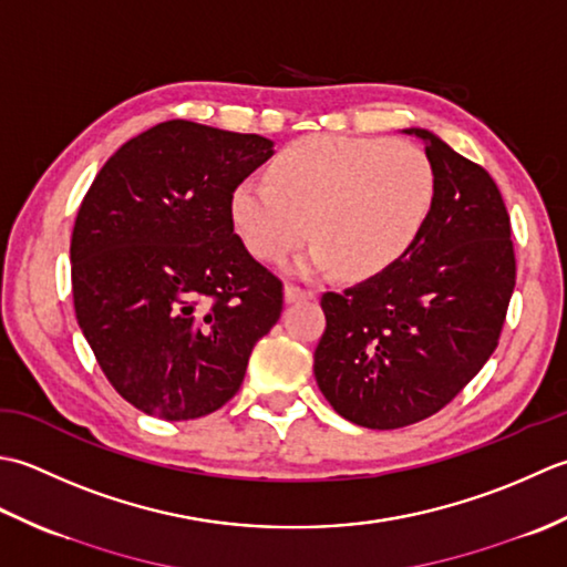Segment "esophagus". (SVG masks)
I'll return each mask as SVG.
<instances>
[{
	"label": "esophagus",
	"mask_w": 567,
	"mask_h": 567,
	"mask_svg": "<svg viewBox=\"0 0 567 567\" xmlns=\"http://www.w3.org/2000/svg\"><path fill=\"white\" fill-rule=\"evenodd\" d=\"M316 291L313 288H303V286H296V284H288L286 286V300L288 303H293V300H308L313 298Z\"/></svg>",
	"instance_id": "esophagus-1"
}]
</instances>
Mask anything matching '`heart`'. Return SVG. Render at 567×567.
I'll return each mask as SVG.
<instances>
[{"label": "heart", "instance_id": "1", "mask_svg": "<svg viewBox=\"0 0 567 567\" xmlns=\"http://www.w3.org/2000/svg\"><path fill=\"white\" fill-rule=\"evenodd\" d=\"M435 188V168L419 146L316 134L281 148L269 181H241L229 215L245 245L274 264L306 245L313 223L320 245L308 269L338 264L344 276L362 279L391 267L419 239Z\"/></svg>", "mask_w": 567, "mask_h": 567}]
</instances>
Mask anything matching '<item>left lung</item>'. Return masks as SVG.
I'll use <instances>...</instances> for the list:
<instances>
[{
	"label": "left lung",
	"mask_w": 567,
	"mask_h": 567,
	"mask_svg": "<svg viewBox=\"0 0 567 567\" xmlns=\"http://www.w3.org/2000/svg\"><path fill=\"white\" fill-rule=\"evenodd\" d=\"M435 205L419 239L372 279L322 293L313 372L342 419L372 431L447 406L499 344L516 284L512 223L482 166L425 130Z\"/></svg>",
	"instance_id": "8db88e82"
}]
</instances>
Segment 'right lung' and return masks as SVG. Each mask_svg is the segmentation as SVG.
<instances>
[{
  "instance_id": "1",
  "label": "right lung",
  "mask_w": 567,
  "mask_h": 567,
  "mask_svg": "<svg viewBox=\"0 0 567 567\" xmlns=\"http://www.w3.org/2000/svg\"><path fill=\"white\" fill-rule=\"evenodd\" d=\"M188 120L130 138L75 217L78 326L114 391L164 421L217 411L284 310V284L235 233L229 198L274 154Z\"/></svg>"
}]
</instances>
